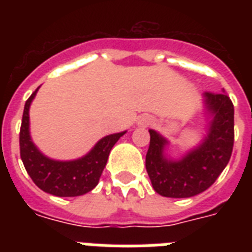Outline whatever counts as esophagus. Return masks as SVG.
<instances>
[{
	"mask_svg": "<svg viewBox=\"0 0 252 252\" xmlns=\"http://www.w3.org/2000/svg\"><path fill=\"white\" fill-rule=\"evenodd\" d=\"M138 124H140L141 126H152V124H153V118H152V116H149V115H144V116H141V119H140Z\"/></svg>",
	"mask_w": 252,
	"mask_h": 252,
	"instance_id": "1",
	"label": "esophagus"
}]
</instances>
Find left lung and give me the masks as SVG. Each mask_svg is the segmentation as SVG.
Instances as JSON below:
<instances>
[{"label": "left lung", "instance_id": "obj_1", "mask_svg": "<svg viewBox=\"0 0 252 252\" xmlns=\"http://www.w3.org/2000/svg\"><path fill=\"white\" fill-rule=\"evenodd\" d=\"M205 106L213 114L209 133L204 142L182 161L163 157L167 144L150 129L145 166L154 191L165 197H191L211 187L230 161L234 145V106L225 93H204Z\"/></svg>", "mask_w": 252, "mask_h": 252}]
</instances>
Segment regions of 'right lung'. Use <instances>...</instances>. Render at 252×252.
<instances>
[{
	"instance_id": "add662e5",
	"label": "right lung",
	"mask_w": 252,
	"mask_h": 252,
	"mask_svg": "<svg viewBox=\"0 0 252 252\" xmlns=\"http://www.w3.org/2000/svg\"><path fill=\"white\" fill-rule=\"evenodd\" d=\"M37 89L26 100L19 132V149L26 171L33 183L47 193L60 197L85 195L98 184L112 146L126 132L103 137L90 153L77 161L49 159L36 149L29 132V108Z\"/></svg>"
}]
</instances>
